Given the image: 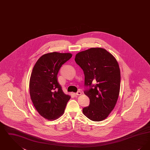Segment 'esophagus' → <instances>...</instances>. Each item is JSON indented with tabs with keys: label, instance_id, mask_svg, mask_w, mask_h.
Returning a JSON list of instances; mask_svg holds the SVG:
<instances>
[{
	"label": "esophagus",
	"instance_id": "obj_1",
	"mask_svg": "<svg viewBox=\"0 0 150 150\" xmlns=\"http://www.w3.org/2000/svg\"><path fill=\"white\" fill-rule=\"evenodd\" d=\"M75 94L76 95V96H79V95L81 94V92L80 91H78L76 93H75Z\"/></svg>",
	"mask_w": 150,
	"mask_h": 150
}]
</instances>
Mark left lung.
Wrapping results in <instances>:
<instances>
[{"mask_svg": "<svg viewBox=\"0 0 150 150\" xmlns=\"http://www.w3.org/2000/svg\"><path fill=\"white\" fill-rule=\"evenodd\" d=\"M75 61L84 71V93L90 100L83 112L92 121H102L112 111L118 99L121 79L119 64L111 53L101 48L80 52Z\"/></svg>", "mask_w": 150, "mask_h": 150, "instance_id": "obj_1", "label": "left lung"}]
</instances>
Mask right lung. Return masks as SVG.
<instances>
[{"label":"right lung","instance_id":"right-lung-1","mask_svg":"<svg viewBox=\"0 0 150 150\" xmlns=\"http://www.w3.org/2000/svg\"><path fill=\"white\" fill-rule=\"evenodd\" d=\"M71 57L69 53H47L38 59L33 69L29 84L31 99L39 114L48 120L62 114L70 98L58 83L57 74Z\"/></svg>","mask_w":150,"mask_h":150}]
</instances>
